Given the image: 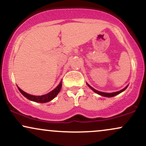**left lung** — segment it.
<instances>
[{"label": "left lung", "mask_w": 146, "mask_h": 146, "mask_svg": "<svg viewBox=\"0 0 146 146\" xmlns=\"http://www.w3.org/2000/svg\"><path fill=\"white\" fill-rule=\"evenodd\" d=\"M87 85H88V86L90 87V88L92 89V90H93L94 92H96V94H99V95H100V96H102L109 97V98H110V97H113V96H116V95H117V94H120L121 92H124V91L125 90H126V89L127 88V87H128V86H126V87H125V88L123 89V90H120V91H119V92H114V93H104V92H99V91H97V90H96L95 89H94V88H93V87H91L90 85H89V84H87Z\"/></svg>", "instance_id": "obj_1"}]
</instances>
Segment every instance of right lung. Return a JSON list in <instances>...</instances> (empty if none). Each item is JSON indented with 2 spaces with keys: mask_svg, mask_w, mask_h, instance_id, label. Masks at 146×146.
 I'll list each match as a JSON object with an SVG mask.
<instances>
[{
  "mask_svg": "<svg viewBox=\"0 0 146 146\" xmlns=\"http://www.w3.org/2000/svg\"><path fill=\"white\" fill-rule=\"evenodd\" d=\"M61 86H62V83H61H61H59V85H58V86L56 87L54 90H52V92H50L48 94H45V95H43V96L30 95V94H27L26 92H24V91H22L21 89L19 88L18 87V88L19 91L20 92V93H21L24 96L27 98V99H29V100L34 101V102H36L44 103V102H49V101L52 100L54 98H55L56 96V95L59 93L60 90H61Z\"/></svg>",
  "mask_w": 146,
  "mask_h": 146,
  "instance_id": "right-lung-1",
  "label": "right lung"
}]
</instances>
